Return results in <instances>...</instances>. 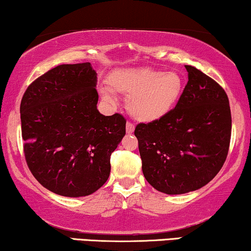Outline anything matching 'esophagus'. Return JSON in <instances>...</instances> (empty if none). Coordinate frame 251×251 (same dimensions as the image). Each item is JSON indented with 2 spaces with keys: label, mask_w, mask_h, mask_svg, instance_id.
<instances>
[{
  "label": "esophagus",
  "mask_w": 251,
  "mask_h": 251,
  "mask_svg": "<svg viewBox=\"0 0 251 251\" xmlns=\"http://www.w3.org/2000/svg\"><path fill=\"white\" fill-rule=\"evenodd\" d=\"M133 130H135V126H133V123L126 122V133H128V135H130V133L133 132Z\"/></svg>",
  "instance_id": "esophagus-1"
}]
</instances>
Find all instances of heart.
<instances>
[{
    "instance_id": "obj_1",
    "label": "heart",
    "mask_w": 251,
    "mask_h": 251,
    "mask_svg": "<svg viewBox=\"0 0 251 251\" xmlns=\"http://www.w3.org/2000/svg\"><path fill=\"white\" fill-rule=\"evenodd\" d=\"M108 89L126 96V108L138 121L154 122L173 111L184 89V80L176 72H162L150 67L120 70L108 77ZM102 98L115 100L108 90Z\"/></svg>"
}]
</instances>
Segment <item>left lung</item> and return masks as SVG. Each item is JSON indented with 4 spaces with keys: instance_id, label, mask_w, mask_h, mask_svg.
<instances>
[{
    "instance_id": "8db88e82",
    "label": "left lung",
    "mask_w": 251,
    "mask_h": 251,
    "mask_svg": "<svg viewBox=\"0 0 251 251\" xmlns=\"http://www.w3.org/2000/svg\"><path fill=\"white\" fill-rule=\"evenodd\" d=\"M185 68L188 82L176 107L135 129L144 176L166 194L207 185L222 169L231 140V109L224 89L198 68Z\"/></svg>"
}]
</instances>
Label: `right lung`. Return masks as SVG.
<instances>
[{
	"mask_svg": "<svg viewBox=\"0 0 251 251\" xmlns=\"http://www.w3.org/2000/svg\"><path fill=\"white\" fill-rule=\"evenodd\" d=\"M96 84L90 63L59 65L29 84L20 104L27 166L43 187L63 197L100 188L126 135L121 114L99 113Z\"/></svg>",
	"mask_w": 251,
	"mask_h": 251,
	"instance_id": "1",
	"label": "right lung"
}]
</instances>
